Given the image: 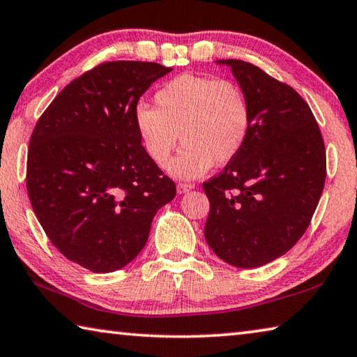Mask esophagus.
Returning <instances> with one entry per match:
<instances>
[{
  "mask_svg": "<svg viewBox=\"0 0 357 357\" xmlns=\"http://www.w3.org/2000/svg\"><path fill=\"white\" fill-rule=\"evenodd\" d=\"M193 187H195V185L190 184V183H179V184H178V192H179V193H185V192L192 190Z\"/></svg>",
  "mask_w": 357,
  "mask_h": 357,
  "instance_id": "esophagus-1",
  "label": "esophagus"
}]
</instances>
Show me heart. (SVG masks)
<instances>
[{"instance_id": "obj_1", "label": "heart", "mask_w": 357, "mask_h": 357, "mask_svg": "<svg viewBox=\"0 0 357 357\" xmlns=\"http://www.w3.org/2000/svg\"><path fill=\"white\" fill-rule=\"evenodd\" d=\"M155 108L135 110V129L155 165L165 167L179 137L185 143L168 170L178 178H198L236 157L250 134L252 112L243 88L234 82L179 75L154 96Z\"/></svg>"}]
</instances>
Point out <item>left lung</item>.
Instances as JSON below:
<instances>
[{
	"mask_svg": "<svg viewBox=\"0 0 357 357\" xmlns=\"http://www.w3.org/2000/svg\"><path fill=\"white\" fill-rule=\"evenodd\" d=\"M250 104L241 153L203 183L204 238L223 261L258 268L282 257L309 228L326 179V148L310 107L287 83L241 59H220Z\"/></svg>",
	"mask_w": 357,
	"mask_h": 357,
	"instance_id": "1",
	"label": "left lung"
}]
</instances>
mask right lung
<instances>
[{
  "label": "right lung",
  "instance_id": "1",
  "mask_svg": "<svg viewBox=\"0 0 357 357\" xmlns=\"http://www.w3.org/2000/svg\"><path fill=\"white\" fill-rule=\"evenodd\" d=\"M170 70L143 61L96 66L53 99L29 138L34 214L52 244L93 273L129 264L146 244L157 209L176 195L135 129L138 100Z\"/></svg>",
  "mask_w": 357,
  "mask_h": 357
}]
</instances>
